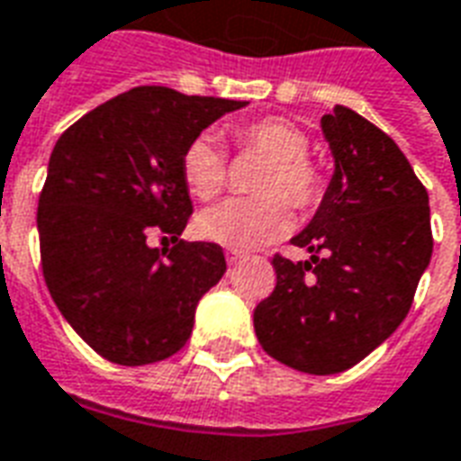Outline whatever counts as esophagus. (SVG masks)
<instances>
[{
  "instance_id": "obj_1",
  "label": "esophagus",
  "mask_w": 461,
  "mask_h": 461,
  "mask_svg": "<svg viewBox=\"0 0 461 461\" xmlns=\"http://www.w3.org/2000/svg\"><path fill=\"white\" fill-rule=\"evenodd\" d=\"M224 257H227V264H230V267H234L237 261H241V257H244V254L237 249H227V254H224Z\"/></svg>"
}]
</instances>
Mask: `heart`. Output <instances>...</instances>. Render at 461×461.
<instances>
[{"mask_svg":"<svg viewBox=\"0 0 461 461\" xmlns=\"http://www.w3.org/2000/svg\"><path fill=\"white\" fill-rule=\"evenodd\" d=\"M244 150L267 155L254 182L257 197H231L197 214V237L227 249H257L269 244L291 224L289 202L299 210L316 207L323 194L319 167L306 158L309 138L299 125L284 118H261L231 131ZM182 180L192 197L207 202L224 190L227 162L224 150L212 135H197L187 142L180 160Z\"/></svg>","mask_w":461,"mask_h":461,"instance_id":"obj_1","label":"heart"}]
</instances>
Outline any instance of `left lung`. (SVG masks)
<instances>
[{"label":"left lung","mask_w":461,"mask_h":461,"mask_svg":"<svg viewBox=\"0 0 461 461\" xmlns=\"http://www.w3.org/2000/svg\"><path fill=\"white\" fill-rule=\"evenodd\" d=\"M333 175L291 240L306 261L274 257L276 289L254 311L261 348L284 366L333 375L387 340L432 257L429 197L395 140L346 105L321 118Z\"/></svg>","instance_id":"left-lung-1"}]
</instances>
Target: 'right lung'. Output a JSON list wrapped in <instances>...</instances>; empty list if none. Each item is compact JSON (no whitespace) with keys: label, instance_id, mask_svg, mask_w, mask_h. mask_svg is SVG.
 I'll return each instance as SVG.
<instances>
[{"label":"right lung","instance_id":"add662e5","mask_svg":"<svg viewBox=\"0 0 461 461\" xmlns=\"http://www.w3.org/2000/svg\"><path fill=\"white\" fill-rule=\"evenodd\" d=\"M247 101L140 86L98 105L59 138L36 227L51 299L71 329L118 366L177 353L194 309L224 276L212 241H185L192 214L180 160L187 142ZM150 230L173 237L160 252Z\"/></svg>","mask_w":461,"mask_h":461}]
</instances>
